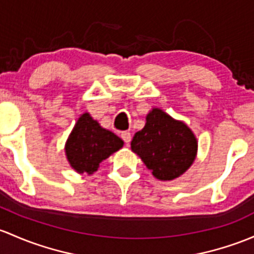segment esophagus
Returning <instances> with one entry per match:
<instances>
[{"label": "esophagus", "instance_id": "obj_1", "mask_svg": "<svg viewBox=\"0 0 254 254\" xmlns=\"http://www.w3.org/2000/svg\"><path fill=\"white\" fill-rule=\"evenodd\" d=\"M122 138L124 140V142L127 143V145H129L130 141H131V134H130L129 131H123L122 132Z\"/></svg>", "mask_w": 254, "mask_h": 254}]
</instances>
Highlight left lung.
Masks as SVG:
<instances>
[{"label": "left lung", "mask_w": 254, "mask_h": 254, "mask_svg": "<svg viewBox=\"0 0 254 254\" xmlns=\"http://www.w3.org/2000/svg\"><path fill=\"white\" fill-rule=\"evenodd\" d=\"M197 138L190 127L159 108L146 117V124L131 141V149L158 180L183 175L197 154Z\"/></svg>", "instance_id": "1"}]
</instances>
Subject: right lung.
Masks as SVG:
<instances>
[{"label": "right lung", "instance_id": "add662e5", "mask_svg": "<svg viewBox=\"0 0 254 254\" xmlns=\"http://www.w3.org/2000/svg\"><path fill=\"white\" fill-rule=\"evenodd\" d=\"M123 145L122 138L103 129L86 112L80 116L66 140V159L76 173L91 175L97 172L101 162L119 151Z\"/></svg>", "mask_w": 254, "mask_h": 254}]
</instances>
